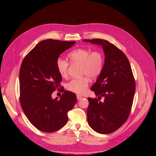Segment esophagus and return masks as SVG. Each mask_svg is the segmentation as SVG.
<instances>
[{"label": "esophagus", "mask_w": 156, "mask_h": 156, "mask_svg": "<svg viewBox=\"0 0 156 156\" xmlns=\"http://www.w3.org/2000/svg\"><path fill=\"white\" fill-rule=\"evenodd\" d=\"M76 98H77V99H78V100H80L81 99H82V98H83V97H82L81 96H80V95H78H78H76Z\"/></svg>", "instance_id": "obj_1"}]
</instances>
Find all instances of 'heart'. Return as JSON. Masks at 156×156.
<instances>
[{"instance_id":"obj_1","label":"heart","mask_w":156,"mask_h":156,"mask_svg":"<svg viewBox=\"0 0 156 156\" xmlns=\"http://www.w3.org/2000/svg\"><path fill=\"white\" fill-rule=\"evenodd\" d=\"M70 62L72 64L80 65V75L82 76L79 78L71 80L66 84L68 90L76 94H83L89 84V79L98 78L102 73L104 66V56L99 51H93L78 48L70 52L68 54ZM69 63L62 58H58L56 60V67L60 75L65 77L67 75Z\"/></svg>"}]
</instances>
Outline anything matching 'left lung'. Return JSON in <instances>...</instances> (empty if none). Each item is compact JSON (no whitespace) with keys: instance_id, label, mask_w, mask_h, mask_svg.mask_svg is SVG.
<instances>
[{"instance_id":"left-lung-1","label":"left lung","mask_w":156,"mask_h":156,"mask_svg":"<svg viewBox=\"0 0 156 156\" xmlns=\"http://www.w3.org/2000/svg\"><path fill=\"white\" fill-rule=\"evenodd\" d=\"M83 41L101 45L105 56L103 70L91 88L98 99L87 98V122L95 131L110 134L129 117L135 93L134 76L128 58L113 44L101 39Z\"/></svg>"}]
</instances>
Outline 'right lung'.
<instances>
[{
  "instance_id": "right-lung-1",
  "label": "right lung",
  "mask_w": 156,
  "mask_h": 156,
  "mask_svg": "<svg viewBox=\"0 0 156 156\" xmlns=\"http://www.w3.org/2000/svg\"><path fill=\"white\" fill-rule=\"evenodd\" d=\"M75 44V41L46 39L39 42L25 57L20 70V101L31 124L37 129L53 133L68 121V112L75 105L76 96L64 91L62 76L56 67L59 55ZM61 88V99L51 95Z\"/></svg>"
}]
</instances>
